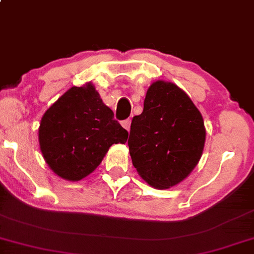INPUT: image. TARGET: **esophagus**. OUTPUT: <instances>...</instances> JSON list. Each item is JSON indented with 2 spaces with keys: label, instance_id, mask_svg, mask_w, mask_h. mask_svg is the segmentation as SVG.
<instances>
[{
  "label": "esophagus",
  "instance_id": "obj_1",
  "mask_svg": "<svg viewBox=\"0 0 254 254\" xmlns=\"http://www.w3.org/2000/svg\"><path fill=\"white\" fill-rule=\"evenodd\" d=\"M122 125L125 127L127 130H130V125H131V120L130 118H127V120H125L122 122Z\"/></svg>",
  "mask_w": 254,
  "mask_h": 254
}]
</instances>
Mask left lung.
<instances>
[{
  "instance_id": "obj_1",
  "label": "left lung",
  "mask_w": 254,
  "mask_h": 254,
  "mask_svg": "<svg viewBox=\"0 0 254 254\" xmlns=\"http://www.w3.org/2000/svg\"><path fill=\"white\" fill-rule=\"evenodd\" d=\"M204 141L203 118L187 94L172 82L152 83L127 140L140 177L154 188L180 184L197 165Z\"/></svg>"
}]
</instances>
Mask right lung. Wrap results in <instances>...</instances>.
<instances>
[{"mask_svg": "<svg viewBox=\"0 0 254 254\" xmlns=\"http://www.w3.org/2000/svg\"><path fill=\"white\" fill-rule=\"evenodd\" d=\"M127 131L114 118L92 83L72 87L44 114L39 127L43 157L54 173L79 181L99 166Z\"/></svg>", "mask_w": 254, "mask_h": 254, "instance_id": "right-lung-1", "label": "right lung"}]
</instances>
